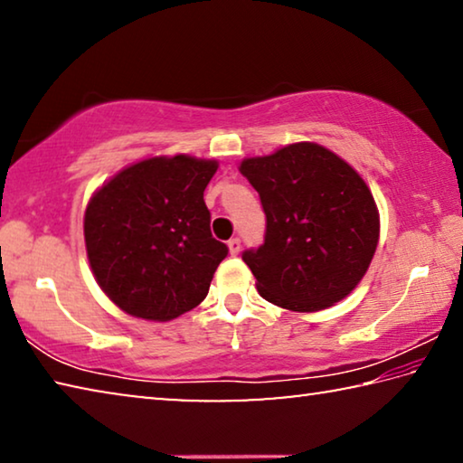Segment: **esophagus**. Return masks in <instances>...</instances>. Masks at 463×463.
Instances as JSON below:
<instances>
[{
	"label": "esophagus",
	"instance_id": "obj_1",
	"mask_svg": "<svg viewBox=\"0 0 463 463\" xmlns=\"http://www.w3.org/2000/svg\"><path fill=\"white\" fill-rule=\"evenodd\" d=\"M229 250H231V255H239V250H241V239H231L229 241Z\"/></svg>",
	"mask_w": 463,
	"mask_h": 463
}]
</instances>
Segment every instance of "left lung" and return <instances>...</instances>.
<instances>
[{"label":"left lung","mask_w":463,"mask_h":463,"mask_svg":"<svg viewBox=\"0 0 463 463\" xmlns=\"http://www.w3.org/2000/svg\"><path fill=\"white\" fill-rule=\"evenodd\" d=\"M239 171L268 218L263 245L242 253L261 298L318 312L354 292L380 239V213L364 177L317 143L249 156Z\"/></svg>","instance_id":"8db88e82"}]
</instances>
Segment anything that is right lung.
<instances>
[{"mask_svg": "<svg viewBox=\"0 0 463 463\" xmlns=\"http://www.w3.org/2000/svg\"><path fill=\"white\" fill-rule=\"evenodd\" d=\"M216 169L214 159L148 156L93 192L83 216L90 268L127 315L167 323L206 298L229 253L203 202Z\"/></svg>", "mask_w": 463, "mask_h": 463, "instance_id": "obj_1", "label": "right lung"}]
</instances>
